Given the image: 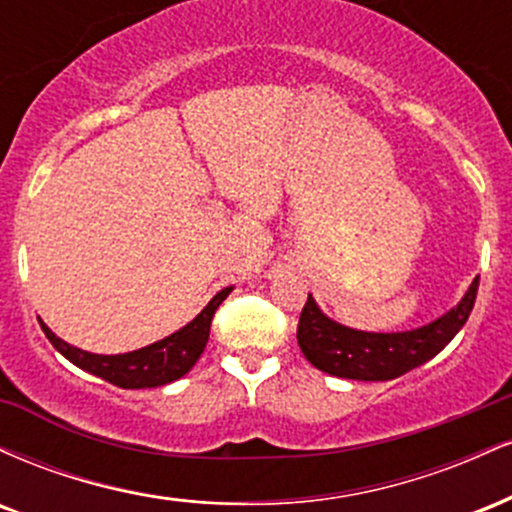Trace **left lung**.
I'll use <instances>...</instances> for the list:
<instances>
[{
    "label": "left lung",
    "mask_w": 512,
    "mask_h": 512,
    "mask_svg": "<svg viewBox=\"0 0 512 512\" xmlns=\"http://www.w3.org/2000/svg\"><path fill=\"white\" fill-rule=\"evenodd\" d=\"M479 276L457 308L438 317L431 325L411 332L373 334L358 332L337 325L320 313L313 298L308 296L301 320H298V346L315 368L337 378L349 380H392L409 373L438 351L450 344V339L462 330L477 301Z\"/></svg>",
    "instance_id": "left-lung-1"
}]
</instances>
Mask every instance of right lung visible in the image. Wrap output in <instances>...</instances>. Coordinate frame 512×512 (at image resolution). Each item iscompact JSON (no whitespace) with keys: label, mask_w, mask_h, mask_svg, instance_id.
I'll list each match as a JSON object with an SVG mask.
<instances>
[{"label":"right lung","mask_w":512,"mask_h":512,"mask_svg":"<svg viewBox=\"0 0 512 512\" xmlns=\"http://www.w3.org/2000/svg\"><path fill=\"white\" fill-rule=\"evenodd\" d=\"M228 293H231V289H223L216 293L207 308H204L190 325L182 327L180 332L170 334V337L161 339V342L151 346H144V349L129 351V354L120 356L88 354V351L76 349V346L55 337L45 322H40V327H43L45 337L50 339L52 346H55L62 356H67L74 366L84 368L88 373L98 375V378L108 380V383H113L117 387H125V390H142V387H158L173 383V380L182 378L187 370L195 366L197 358L202 356L204 346H207L211 317H214L216 308H219Z\"/></svg>","instance_id":"1"}]
</instances>
